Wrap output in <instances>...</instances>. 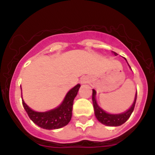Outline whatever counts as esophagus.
I'll return each instance as SVG.
<instances>
[{"mask_svg":"<svg viewBox=\"0 0 155 155\" xmlns=\"http://www.w3.org/2000/svg\"><path fill=\"white\" fill-rule=\"evenodd\" d=\"M81 84H85V83H87V79L86 77H83V78H81Z\"/></svg>","mask_w":155,"mask_h":155,"instance_id":"esophagus-1","label":"esophagus"}]
</instances>
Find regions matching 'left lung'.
I'll return each instance as SVG.
<instances>
[{
    "label": "left lung",
    "instance_id": "8db88e82",
    "mask_svg": "<svg viewBox=\"0 0 155 155\" xmlns=\"http://www.w3.org/2000/svg\"><path fill=\"white\" fill-rule=\"evenodd\" d=\"M115 55H117V53H115ZM95 91L94 89L92 90V102H93V105H94V115L96 116L97 120L101 123V124H104V125L109 126V127H118V126L122 125L124 124L129 118L130 116L132 114L133 111H134V107H135V104H136V100H137V94L135 96V99H134V102L133 103L132 106L130 108L129 110H127V112L124 113H121V114H117V115H113V114H109V113H105V111L102 110L101 108L98 105L96 102V100H95Z\"/></svg>",
    "mask_w": 155,
    "mask_h": 155
}]
</instances>
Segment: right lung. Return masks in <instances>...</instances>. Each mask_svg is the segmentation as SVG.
<instances>
[{
    "label": "right lung",
    "mask_w": 155,
    "mask_h": 155,
    "mask_svg": "<svg viewBox=\"0 0 155 155\" xmlns=\"http://www.w3.org/2000/svg\"><path fill=\"white\" fill-rule=\"evenodd\" d=\"M80 84H77L70 90L66 95L64 102L59 107L53 110L38 113L31 110L22 100V105L31 121L41 128L46 130L60 129L68 125L72 116V109L74 98L78 92Z\"/></svg>",
    "instance_id": "obj_1"
}]
</instances>
